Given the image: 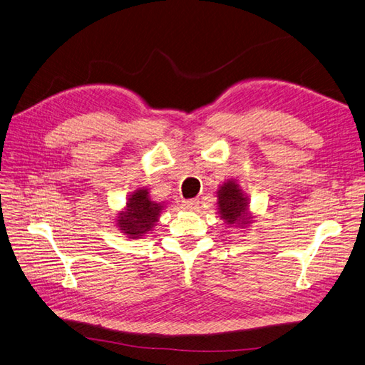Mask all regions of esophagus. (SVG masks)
Returning a JSON list of instances; mask_svg holds the SVG:
<instances>
[{
    "instance_id": "1",
    "label": "esophagus",
    "mask_w": 365,
    "mask_h": 365,
    "mask_svg": "<svg viewBox=\"0 0 365 365\" xmlns=\"http://www.w3.org/2000/svg\"><path fill=\"white\" fill-rule=\"evenodd\" d=\"M199 205V200L197 199H188V200H183V207L188 208V210H194Z\"/></svg>"
}]
</instances>
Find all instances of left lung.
Listing matches in <instances>:
<instances>
[{"instance_id": "obj_1", "label": "left lung", "mask_w": 365, "mask_h": 365, "mask_svg": "<svg viewBox=\"0 0 365 365\" xmlns=\"http://www.w3.org/2000/svg\"><path fill=\"white\" fill-rule=\"evenodd\" d=\"M217 210L227 224H249V200L244 196L240 185L235 180L225 182L217 190Z\"/></svg>"}]
</instances>
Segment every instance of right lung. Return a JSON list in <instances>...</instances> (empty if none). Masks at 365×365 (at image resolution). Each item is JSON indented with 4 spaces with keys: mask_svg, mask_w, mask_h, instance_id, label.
<instances>
[{
    "mask_svg": "<svg viewBox=\"0 0 365 365\" xmlns=\"http://www.w3.org/2000/svg\"><path fill=\"white\" fill-rule=\"evenodd\" d=\"M162 208V203L150 200L146 188L133 191L127 200L125 210L121 211L116 219L118 227L129 238H140L144 233L152 230V227L158 221Z\"/></svg>",
    "mask_w": 365,
    "mask_h": 365,
    "instance_id": "obj_1",
    "label": "right lung"
}]
</instances>
